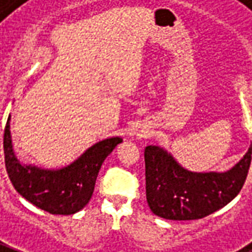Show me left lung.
Instances as JSON below:
<instances>
[{
	"instance_id": "obj_1",
	"label": "left lung",
	"mask_w": 252,
	"mask_h": 252,
	"mask_svg": "<svg viewBox=\"0 0 252 252\" xmlns=\"http://www.w3.org/2000/svg\"><path fill=\"white\" fill-rule=\"evenodd\" d=\"M252 145L224 173H193L158 146L145 149L146 200L152 212L169 220L203 219L234 200L249 174Z\"/></svg>"
}]
</instances>
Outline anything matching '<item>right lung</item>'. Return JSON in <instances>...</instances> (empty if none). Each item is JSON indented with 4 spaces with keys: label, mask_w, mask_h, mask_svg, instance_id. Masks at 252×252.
<instances>
[{
    "label": "right lung",
    "mask_w": 252,
    "mask_h": 252,
    "mask_svg": "<svg viewBox=\"0 0 252 252\" xmlns=\"http://www.w3.org/2000/svg\"><path fill=\"white\" fill-rule=\"evenodd\" d=\"M10 115L3 131L5 166L13 187L37 208L52 215H72L84 208L93 196L100 166L119 137L107 138L88 149L75 162L63 169L48 170L23 165L14 156L10 137Z\"/></svg>",
    "instance_id": "add662e5"
}]
</instances>
